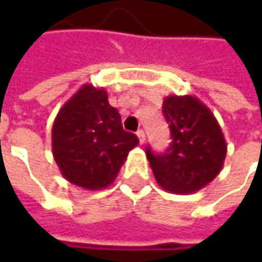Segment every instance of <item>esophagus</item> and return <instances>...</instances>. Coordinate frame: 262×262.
<instances>
[{"instance_id":"obj_1","label":"esophagus","mask_w":262,"mask_h":262,"mask_svg":"<svg viewBox=\"0 0 262 262\" xmlns=\"http://www.w3.org/2000/svg\"><path fill=\"white\" fill-rule=\"evenodd\" d=\"M136 134L137 137H138V140H140V143L143 144V143L146 141V134H144V131H143V129H138Z\"/></svg>"}]
</instances>
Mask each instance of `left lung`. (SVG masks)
Listing matches in <instances>:
<instances>
[{
  "mask_svg": "<svg viewBox=\"0 0 262 262\" xmlns=\"http://www.w3.org/2000/svg\"><path fill=\"white\" fill-rule=\"evenodd\" d=\"M172 143L163 155L146 148L157 184L172 194H191L216 178L227 146L213 112L195 96H167L162 106Z\"/></svg>",
  "mask_w": 262,
  "mask_h": 262,
  "instance_id": "8db88e82",
  "label": "left lung"
}]
</instances>
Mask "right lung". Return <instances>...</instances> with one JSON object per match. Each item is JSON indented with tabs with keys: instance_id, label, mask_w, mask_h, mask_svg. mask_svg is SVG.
Here are the masks:
<instances>
[{
	"instance_id": "1",
	"label": "right lung",
	"mask_w": 262,
	"mask_h": 262,
	"mask_svg": "<svg viewBox=\"0 0 262 262\" xmlns=\"http://www.w3.org/2000/svg\"><path fill=\"white\" fill-rule=\"evenodd\" d=\"M138 137L122 128L105 89L84 84L58 112L52 155L61 175L84 189H103L115 181Z\"/></svg>"
}]
</instances>
